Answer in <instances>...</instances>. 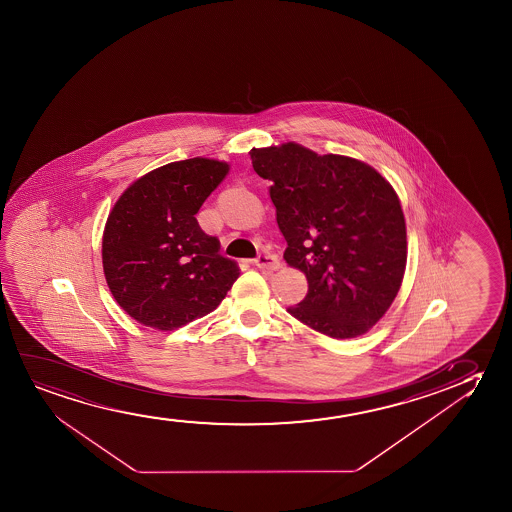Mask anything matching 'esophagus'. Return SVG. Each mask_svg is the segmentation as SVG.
Instances as JSON below:
<instances>
[{
	"label": "esophagus",
	"mask_w": 512,
	"mask_h": 512,
	"mask_svg": "<svg viewBox=\"0 0 512 512\" xmlns=\"http://www.w3.org/2000/svg\"><path fill=\"white\" fill-rule=\"evenodd\" d=\"M253 266L264 269V271H276V269H280V260L273 253H260L259 257L253 260Z\"/></svg>",
	"instance_id": "1"
}]
</instances>
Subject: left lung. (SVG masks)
<instances>
[{"label":"left lung","instance_id":"left-lung-1","mask_svg":"<svg viewBox=\"0 0 512 512\" xmlns=\"http://www.w3.org/2000/svg\"><path fill=\"white\" fill-rule=\"evenodd\" d=\"M250 155L273 183L283 257L308 278V294L288 313L325 336H362L392 306L406 271V222L392 185L364 162L297 143Z\"/></svg>","mask_w":512,"mask_h":512}]
</instances>
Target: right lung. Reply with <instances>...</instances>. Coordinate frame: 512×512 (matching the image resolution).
Here are the masks:
<instances>
[{"mask_svg":"<svg viewBox=\"0 0 512 512\" xmlns=\"http://www.w3.org/2000/svg\"><path fill=\"white\" fill-rule=\"evenodd\" d=\"M229 164L194 157L150 171L113 206L103 234L110 292L136 322L175 330L208 315L238 280L236 260L197 224L196 213Z\"/></svg>","mask_w":512,"mask_h":512,"instance_id":"right-lung-1","label":"right lung"}]
</instances>
